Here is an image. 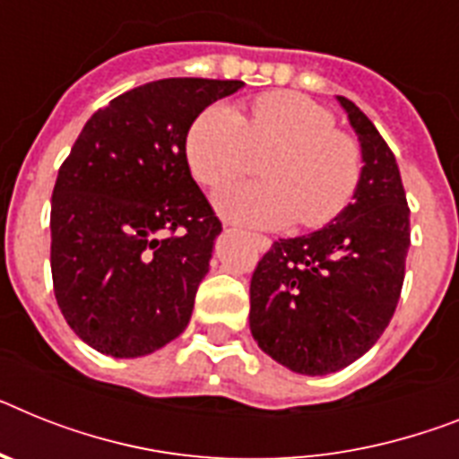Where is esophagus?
Here are the masks:
<instances>
[{
  "label": "esophagus",
  "instance_id": "1",
  "mask_svg": "<svg viewBox=\"0 0 459 459\" xmlns=\"http://www.w3.org/2000/svg\"><path fill=\"white\" fill-rule=\"evenodd\" d=\"M252 242H254V245H256V247L261 249V252H268V249H271V238L252 236Z\"/></svg>",
  "mask_w": 459,
  "mask_h": 459
}]
</instances>
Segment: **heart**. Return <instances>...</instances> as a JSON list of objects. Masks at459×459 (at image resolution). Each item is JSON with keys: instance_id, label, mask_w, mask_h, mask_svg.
I'll return each mask as SVG.
<instances>
[{"instance_id": "1", "label": "heart", "mask_w": 459, "mask_h": 459, "mask_svg": "<svg viewBox=\"0 0 459 459\" xmlns=\"http://www.w3.org/2000/svg\"><path fill=\"white\" fill-rule=\"evenodd\" d=\"M333 117L299 92H265L249 117L229 105H212L186 134V160L205 186H221L267 156L264 184L229 186L214 195V207L230 221L256 229H282L299 219L319 229L336 219L361 177L359 144L333 130Z\"/></svg>"}]
</instances>
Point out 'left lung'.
Segmentation results:
<instances>
[{
  "instance_id": "obj_1",
  "label": "left lung",
  "mask_w": 459,
  "mask_h": 459,
  "mask_svg": "<svg viewBox=\"0 0 459 459\" xmlns=\"http://www.w3.org/2000/svg\"><path fill=\"white\" fill-rule=\"evenodd\" d=\"M336 100L364 163L354 200L319 230L273 242L249 284L254 341L303 376L341 371L376 345L399 303L411 247L394 153L359 107Z\"/></svg>"
}]
</instances>
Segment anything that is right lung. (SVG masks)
I'll use <instances>...</instances> for the list:
<instances>
[{
	"label": "right lung",
	"mask_w": 459,
	"mask_h": 459,
	"mask_svg": "<svg viewBox=\"0 0 459 459\" xmlns=\"http://www.w3.org/2000/svg\"><path fill=\"white\" fill-rule=\"evenodd\" d=\"M242 81L160 79L88 118L51 198V273L76 336L118 359L186 329L221 221L194 182L186 134Z\"/></svg>",
	"instance_id": "right-lung-1"
}]
</instances>
